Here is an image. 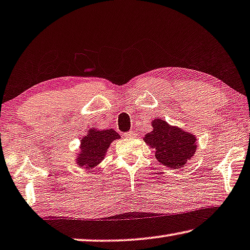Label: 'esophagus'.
Listing matches in <instances>:
<instances>
[{"label": "esophagus", "mask_w": 250, "mask_h": 250, "mask_svg": "<svg viewBox=\"0 0 250 250\" xmlns=\"http://www.w3.org/2000/svg\"><path fill=\"white\" fill-rule=\"evenodd\" d=\"M125 136H126V137H134V136H135V133L127 132V133H125Z\"/></svg>", "instance_id": "esophagus-1"}]
</instances>
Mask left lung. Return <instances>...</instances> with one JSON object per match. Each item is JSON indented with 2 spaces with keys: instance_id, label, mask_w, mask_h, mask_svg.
Listing matches in <instances>:
<instances>
[{
  "instance_id": "obj_1",
  "label": "left lung",
  "mask_w": 250,
  "mask_h": 250,
  "mask_svg": "<svg viewBox=\"0 0 250 250\" xmlns=\"http://www.w3.org/2000/svg\"><path fill=\"white\" fill-rule=\"evenodd\" d=\"M152 132L144 137L161 163L170 168H181L193 156L197 143L195 137L176 126L168 125L164 120L152 122Z\"/></svg>"
}]
</instances>
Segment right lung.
Instances as JSON below:
<instances>
[{
	"label": "right lung",
	"instance_id": "right-lung-1",
	"mask_svg": "<svg viewBox=\"0 0 250 250\" xmlns=\"http://www.w3.org/2000/svg\"><path fill=\"white\" fill-rule=\"evenodd\" d=\"M120 137V134L112 128L88 130L87 135L82 140V152L77 159V164L87 168L96 167L103 161L110 143Z\"/></svg>",
	"mask_w": 250,
	"mask_h": 250
}]
</instances>
